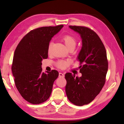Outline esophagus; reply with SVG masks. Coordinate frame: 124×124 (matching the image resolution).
<instances>
[{
  "mask_svg": "<svg viewBox=\"0 0 124 124\" xmlns=\"http://www.w3.org/2000/svg\"><path fill=\"white\" fill-rule=\"evenodd\" d=\"M64 74H63V73H59V77H64Z\"/></svg>",
  "mask_w": 124,
  "mask_h": 124,
  "instance_id": "obj_1",
  "label": "esophagus"
}]
</instances>
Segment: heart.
<instances>
[{
    "instance_id": "heart-1",
    "label": "heart",
    "mask_w": 124,
    "mask_h": 124,
    "mask_svg": "<svg viewBox=\"0 0 124 124\" xmlns=\"http://www.w3.org/2000/svg\"><path fill=\"white\" fill-rule=\"evenodd\" d=\"M62 40H63L65 45L68 49H70L71 47L75 48V46L77 44L76 40L74 37L70 35H66L62 38ZM52 44H53V42L50 41L49 45H48V49L47 51L49 53H50L51 50V47ZM71 62L70 60H60L57 62V67L61 69L66 68L67 66L70 64Z\"/></svg>"
}]
</instances>
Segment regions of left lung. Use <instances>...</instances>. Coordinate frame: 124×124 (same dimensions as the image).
I'll return each mask as SVG.
<instances>
[{
  "mask_svg": "<svg viewBox=\"0 0 124 124\" xmlns=\"http://www.w3.org/2000/svg\"><path fill=\"white\" fill-rule=\"evenodd\" d=\"M82 40V47L77 60L82 64L79 67L81 77H75L70 73L65 74L67 97L75 105L87 104L97 96L106 81L108 71L107 52L98 35L89 28L70 26Z\"/></svg>",
  "mask_w": 124,
  "mask_h": 124,
  "instance_id": "8db88e82",
  "label": "left lung"
}]
</instances>
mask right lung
Instances as JSON below:
<instances>
[{"mask_svg":"<svg viewBox=\"0 0 124 124\" xmlns=\"http://www.w3.org/2000/svg\"><path fill=\"white\" fill-rule=\"evenodd\" d=\"M63 25L43 27L31 31L20 41L14 52L12 72L22 97L32 104L46 101L51 95L56 70L42 72V61L48 57V45Z\"/></svg>","mask_w":124,"mask_h":124,"instance_id":"1","label":"right lung"}]
</instances>
